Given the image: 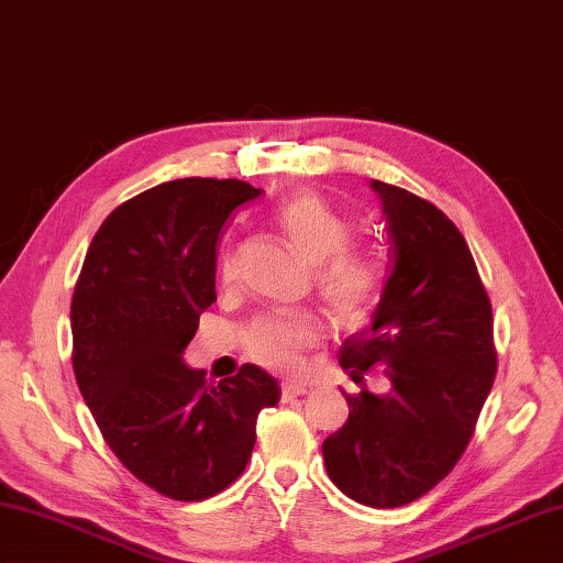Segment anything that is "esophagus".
<instances>
[{
    "label": "esophagus",
    "mask_w": 563,
    "mask_h": 563,
    "mask_svg": "<svg viewBox=\"0 0 563 563\" xmlns=\"http://www.w3.org/2000/svg\"><path fill=\"white\" fill-rule=\"evenodd\" d=\"M280 394H283V401H292V398H298V396H305V394H308V388H305V386H298V384H292V382H283Z\"/></svg>",
    "instance_id": "esophagus-1"
}]
</instances>
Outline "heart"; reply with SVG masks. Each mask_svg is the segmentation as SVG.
<instances>
[{
    "label": "heart",
    "instance_id": "heart-1",
    "mask_svg": "<svg viewBox=\"0 0 563 563\" xmlns=\"http://www.w3.org/2000/svg\"><path fill=\"white\" fill-rule=\"evenodd\" d=\"M275 227L295 253L312 265V283L327 308L342 322H362L376 302L382 285L379 263L372 255L346 249L352 229L340 213L312 191H300L275 209ZM223 280L233 278V263L223 261ZM317 342L310 314H273L246 332L253 362L280 372H298L302 352Z\"/></svg>",
    "mask_w": 563,
    "mask_h": 563
}]
</instances>
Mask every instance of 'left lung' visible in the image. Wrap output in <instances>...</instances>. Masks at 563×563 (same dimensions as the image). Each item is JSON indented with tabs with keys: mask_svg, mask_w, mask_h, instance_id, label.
I'll return each instance as SVG.
<instances>
[{
	"mask_svg": "<svg viewBox=\"0 0 563 563\" xmlns=\"http://www.w3.org/2000/svg\"><path fill=\"white\" fill-rule=\"evenodd\" d=\"M379 197L391 265L369 324L340 364L362 388L350 418L322 443L327 475L354 503H413L451 473L493 388V308L455 223L416 194L369 181ZM389 388H363L366 371Z\"/></svg>",
	"mask_w": 563,
	"mask_h": 563,
	"instance_id": "obj_1",
	"label": "left lung"
}]
</instances>
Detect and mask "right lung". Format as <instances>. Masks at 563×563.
<instances>
[{
  "instance_id": "right-lung-1",
  "label": "right lung",
  "mask_w": 563,
  "mask_h": 563,
  "mask_svg": "<svg viewBox=\"0 0 563 563\" xmlns=\"http://www.w3.org/2000/svg\"><path fill=\"white\" fill-rule=\"evenodd\" d=\"M261 194L187 177L120 203L90 241L70 302L76 382L100 433L132 475L181 503L246 470L258 413L280 401L261 366L207 386L184 362L217 300L219 233Z\"/></svg>"
}]
</instances>
